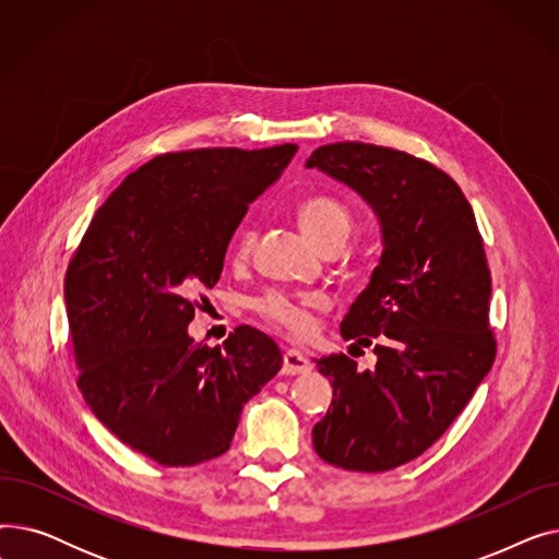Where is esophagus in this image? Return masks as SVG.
I'll return each mask as SVG.
<instances>
[{"mask_svg":"<svg viewBox=\"0 0 559 559\" xmlns=\"http://www.w3.org/2000/svg\"><path fill=\"white\" fill-rule=\"evenodd\" d=\"M310 369V360L297 348H287L283 354V373L287 376H297L306 373Z\"/></svg>","mask_w":559,"mask_h":559,"instance_id":"esophagus-1","label":"esophagus"}]
</instances>
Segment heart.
I'll return each instance as SVG.
<instances>
[{"label":"heart","instance_id":"heart-1","mask_svg":"<svg viewBox=\"0 0 559 559\" xmlns=\"http://www.w3.org/2000/svg\"><path fill=\"white\" fill-rule=\"evenodd\" d=\"M299 222L308 238L321 249H342L354 230V213L333 194H312L299 203ZM253 230H242L235 242V260H247L253 249ZM326 306V299L314 292L272 289L255 301V312L274 326L295 337H306L312 329V314Z\"/></svg>","mask_w":559,"mask_h":559}]
</instances>
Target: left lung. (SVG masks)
<instances>
[{"instance_id":"1","label":"left lung","mask_w":559,"mask_h":559,"mask_svg":"<svg viewBox=\"0 0 559 559\" xmlns=\"http://www.w3.org/2000/svg\"><path fill=\"white\" fill-rule=\"evenodd\" d=\"M308 167L362 194L385 245L340 329L344 340L373 346L378 362L358 371L344 354L314 358L333 403L312 444L346 472H390L447 432L493 365L483 238L460 186L424 158L333 142L317 146Z\"/></svg>"}]
</instances>
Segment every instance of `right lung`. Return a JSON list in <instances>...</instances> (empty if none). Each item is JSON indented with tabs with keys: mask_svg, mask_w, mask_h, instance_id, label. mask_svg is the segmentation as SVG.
<instances>
[{
	"mask_svg": "<svg viewBox=\"0 0 559 559\" xmlns=\"http://www.w3.org/2000/svg\"><path fill=\"white\" fill-rule=\"evenodd\" d=\"M295 152L160 154L97 209L68 264L76 385L112 435L163 466L226 453L242 405L283 367L281 348L258 329L238 326L224 348H211L188 324L199 289L219 281L249 203Z\"/></svg>",
	"mask_w": 559,
	"mask_h": 559,
	"instance_id": "right-lung-1",
	"label": "right lung"
}]
</instances>
